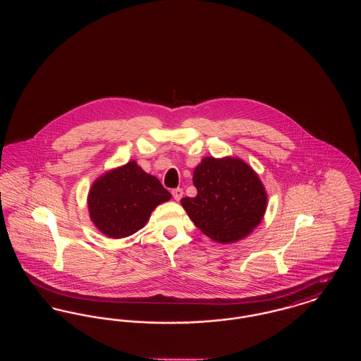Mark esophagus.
<instances>
[{"mask_svg":"<svg viewBox=\"0 0 361 361\" xmlns=\"http://www.w3.org/2000/svg\"><path fill=\"white\" fill-rule=\"evenodd\" d=\"M183 189L181 188H176L173 189L172 190V195H173V199L176 200V202H178L181 197H183Z\"/></svg>","mask_w":361,"mask_h":361,"instance_id":"34e87169","label":"esophagus"}]
</instances>
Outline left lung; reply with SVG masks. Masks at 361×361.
Returning a JSON list of instances; mask_svg holds the SVG:
<instances>
[{"label": "left lung", "mask_w": 361, "mask_h": 361, "mask_svg": "<svg viewBox=\"0 0 361 361\" xmlns=\"http://www.w3.org/2000/svg\"><path fill=\"white\" fill-rule=\"evenodd\" d=\"M195 197L181 206L207 237L219 243L245 238L262 221L268 196L257 176L240 158L206 157L195 168Z\"/></svg>", "instance_id": "left-lung-1"}]
</instances>
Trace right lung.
Returning a JSON list of instances; mask_svg holds the SVG:
<instances>
[{
  "label": "right lung",
  "instance_id": "obj_1",
  "mask_svg": "<svg viewBox=\"0 0 361 361\" xmlns=\"http://www.w3.org/2000/svg\"><path fill=\"white\" fill-rule=\"evenodd\" d=\"M172 195L135 161L104 173L87 195L92 222L109 238L133 235L147 224L155 207Z\"/></svg>",
  "mask_w": 361,
  "mask_h": 361
}]
</instances>
